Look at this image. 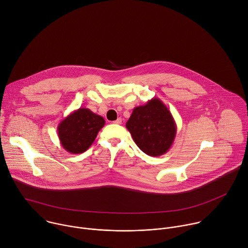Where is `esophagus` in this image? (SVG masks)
<instances>
[{
    "label": "esophagus",
    "instance_id": "1",
    "mask_svg": "<svg viewBox=\"0 0 248 248\" xmlns=\"http://www.w3.org/2000/svg\"><path fill=\"white\" fill-rule=\"evenodd\" d=\"M114 124H122V119L119 118L118 120H116V121L114 122Z\"/></svg>",
    "mask_w": 248,
    "mask_h": 248
}]
</instances>
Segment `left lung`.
Masks as SVG:
<instances>
[{"mask_svg": "<svg viewBox=\"0 0 248 248\" xmlns=\"http://www.w3.org/2000/svg\"><path fill=\"white\" fill-rule=\"evenodd\" d=\"M125 126L139 149L151 157L167 153L176 133V124L170 112L156 97L145 105L135 107Z\"/></svg>", "mask_w": 248, "mask_h": 248, "instance_id": "left-lung-1", "label": "left lung"}]
</instances>
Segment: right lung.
Segmentation results:
<instances>
[{
    "instance_id": "right-lung-1",
    "label": "right lung",
    "mask_w": 248,
    "mask_h": 248,
    "mask_svg": "<svg viewBox=\"0 0 248 248\" xmlns=\"http://www.w3.org/2000/svg\"><path fill=\"white\" fill-rule=\"evenodd\" d=\"M104 124V118L89 109L79 108L74 111L58 125V136L62 148L72 154L85 152Z\"/></svg>"
}]
</instances>
